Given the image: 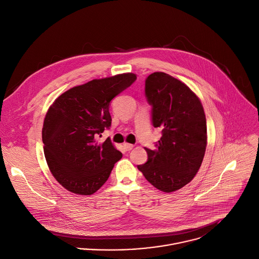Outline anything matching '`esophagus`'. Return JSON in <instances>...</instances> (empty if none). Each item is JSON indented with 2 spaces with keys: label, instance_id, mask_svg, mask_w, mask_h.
I'll use <instances>...</instances> for the list:
<instances>
[{
  "label": "esophagus",
  "instance_id": "34e87169",
  "mask_svg": "<svg viewBox=\"0 0 259 259\" xmlns=\"http://www.w3.org/2000/svg\"><path fill=\"white\" fill-rule=\"evenodd\" d=\"M123 147H124V149H125L126 151H131V150L134 148V145L128 144V143H124V144H123Z\"/></svg>",
  "mask_w": 259,
  "mask_h": 259
}]
</instances>
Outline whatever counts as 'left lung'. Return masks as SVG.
Segmentation results:
<instances>
[{"label": "left lung", "mask_w": 259, "mask_h": 259, "mask_svg": "<svg viewBox=\"0 0 259 259\" xmlns=\"http://www.w3.org/2000/svg\"><path fill=\"white\" fill-rule=\"evenodd\" d=\"M154 127L162 130L156 150L145 148L148 161L138 165L157 189L173 192L197 173L206 147V120L199 98L181 81L156 72L146 79Z\"/></svg>", "instance_id": "1"}]
</instances>
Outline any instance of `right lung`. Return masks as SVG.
Here are the masks:
<instances>
[{"instance_id":"add662e5","label":"right lung","mask_w":259,"mask_h":259,"mask_svg":"<svg viewBox=\"0 0 259 259\" xmlns=\"http://www.w3.org/2000/svg\"><path fill=\"white\" fill-rule=\"evenodd\" d=\"M137 80L133 73L95 79L59 96L42 127L45 156L57 181L69 191L90 195L108 179L122 154L108 139L98 138L111 125L110 101Z\"/></svg>"}]
</instances>
